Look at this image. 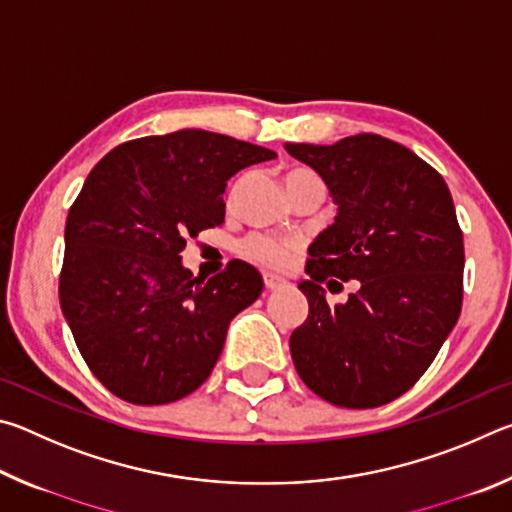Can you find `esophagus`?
Here are the masks:
<instances>
[{"instance_id":"esophagus-1","label":"esophagus","mask_w":512,"mask_h":512,"mask_svg":"<svg viewBox=\"0 0 512 512\" xmlns=\"http://www.w3.org/2000/svg\"><path fill=\"white\" fill-rule=\"evenodd\" d=\"M287 280H284V277H280V275H273V273H264V287L268 289V291H280V289H284L287 287Z\"/></svg>"}]
</instances>
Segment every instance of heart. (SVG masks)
<instances>
[{
	"instance_id": "b5f03b06",
	"label": "heart",
	"mask_w": 512,
	"mask_h": 512,
	"mask_svg": "<svg viewBox=\"0 0 512 512\" xmlns=\"http://www.w3.org/2000/svg\"><path fill=\"white\" fill-rule=\"evenodd\" d=\"M307 180H320L314 171L296 167L287 171L284 176V183H287V189L296 187L300 183H307ZM239 185L232 189V196L237 194ZM298 241L296 239H277V237H268V235H253L248 237L244 244L239 246V253L246 259L255 264H262L266 268H287L291 257L298 253Z\"/></svg>"
}]
</instances>
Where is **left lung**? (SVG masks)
<instances>
[{"instance_id": "obj_1", "label": "left lung", "mask_w": 512, "mask_h": 512, "mask_svg": "<svg viewBox=\"0 0 512 512\" xmlns=\"http://www.w3.org/2000/svg\"><path fill=\"white\" fill-rule=\"evenodd\" d=\"M284 149L325 180L339 205L309 246V280L298 284L309 316L289 339L293 366L336 406L393 402L424 375L461 316L465 250L452 194L431 164L381 135ZM339 279H357L360 291L327 306L322 284L331 290Z\"/></svg>"}]
</instances>
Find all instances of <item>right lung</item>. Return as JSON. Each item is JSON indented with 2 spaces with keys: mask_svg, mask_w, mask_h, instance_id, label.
Segmentation results:
<instances>
[{
  "mask_svg": "<svg viewBox=\"0 0 512 512\" xmlns=\"http://www.w3.org/2000/svg\"><path fill=\"white\" fill-rule=\"evenodd\" d=\"M275 151L185 128L119 144L90 171L65 223L60 309L88 368L121 400H183L210 377L230 320L262 275L230 262L203 282L187 237L223 223L228 180Z\"/></svg>",
  "mask_w": 512,
  "mask_h": 512,
  "instance_id": "obj_1",
  "label": "right lung"
}]
</instances>
